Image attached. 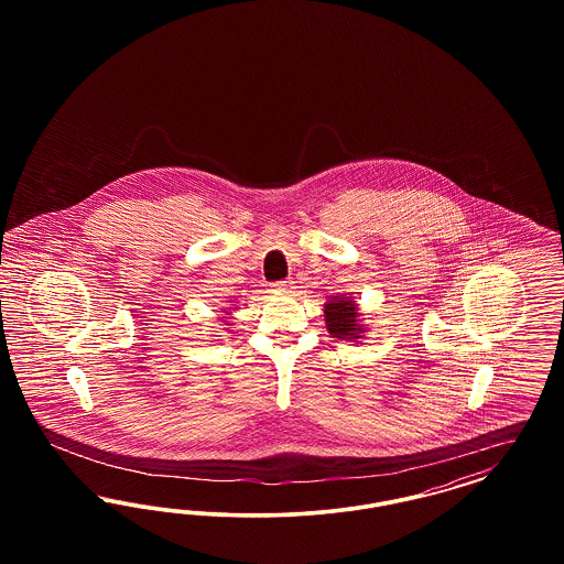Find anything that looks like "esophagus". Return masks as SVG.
I'll list each match as a JSON object with an SVG mask.
<instances>
[{
    "mask_svg": "<svg viewBox=\"0 0 564 564\" xmlns=\"http://www.w3.org/2000/svg\"><path fill=\"white\" fill-rule=\"evenodd\" d=\"M272 288L274 290H279V292H290L292 290V281H276V283H272Z\"/></svg>",
    "mask_w": 564,
    "mask_h": 564,
    "instance_id": "1",
    "label": "esophagus"
}]
</instances>
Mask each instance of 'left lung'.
Instances as JSON below:
<instances>
[{"label": "left lung", "instance_id": "8db88e82", "mask_svg": "<svg viewBox=\"0 0 564 564\" xmlns=\"http://www.w3.org/2000/svg\"><path fill=\"white\" fill-rule=\"evenodd\" d=\"M355 317H357V311H355V304L349 300H343L336 295L334 302L325 304V323L334 338L357 340L361 327L357 325Z\"/></svg>", "mask_w": 564, "mask_h": 564}]
</instances>
